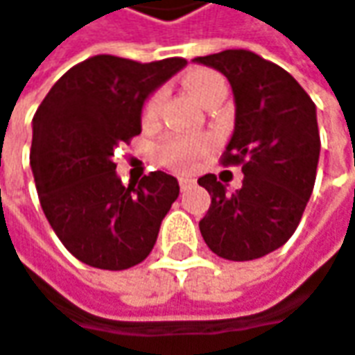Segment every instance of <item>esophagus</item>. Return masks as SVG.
<instances>
[{
	"mask_svg": "<svg viewBox=\"0 0 355 355\" xmlns=\"http://www.w3.org/2000/svg\"><path fill=\"white\" fill-rule=\"evenodd\" d=\"M195 184V180L193 178H178V187H180V191H187V189H191Z\"/></svg>",
	"mask_w": 355,
	"mask_h": 355,
	"instance_id": "1",
	"label": "esophagus"
}]
</instances>
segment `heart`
<instances>
[{
    "instance_id": "1",
    "label": "heart",
    "mask_w": 355,
    "mask_h": 355,
    "mask_svg": "<svg viewBox=\"0 0 355 355\" xmlns=\"http://www.w3.org/2000/svg\"><path fill=\"white\" fill-rule=\"evenodd\" d=\"M182 86L189 94L195 96L205 106L223 98L225 90H227L225 78L211 68L189 70L182 76ZM158 112H160V94L155 92L142 104V110H140L142 124L153 126L157 122ZM209 148H211L209 140L200 138V136H171L158 144L157 157L164 166H168L177 173H189L191 168H195L198 158H202L209 153Z\"/></svg>"
}]
</instances>
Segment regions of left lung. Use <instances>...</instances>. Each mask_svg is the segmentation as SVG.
<instances>
[{"label": "left lung", "mask_w": 355, "mask_h": 355, "mask_svg": "<svg viewBox=\"0 0 355 355\" xmlns=\"http://www.w3.org/2000/svg\"><path fill=\"white\" fill-rule=\"evenodd\" d=\"M195 62L225 73L233 88L235 132L220 164L245 175L235 193L215 175L198 178L211 195L198 229L223 259H259L295 233L311 197L320 160L315 104L291 73L255 52L225 50Z\"/></svg>", "instance_id": "1"}]
</instances>
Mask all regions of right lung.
I'll return each instance as SVG.
<instances>
[{
	"mask_svg": "<svg viewBox=\"0 0 355 355\" xmlns=\"http://www.w3.org/2000/svg\"><path fill=\"white\" fill-rule=\"evenodd\" d=\"M184 64L92 55L64 73L35 110L30 164L40 205L82 263L122 271L153 251L178 197L177 178L155 171L124 187L114 153L140 135L144 100Z\"/></svg>",
	"mask_w": 355,
	"mask_h": 355,
	"instance_id": "add662e5",
	"label": "right lung"
}]
</instances>
